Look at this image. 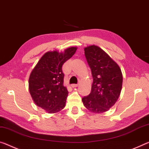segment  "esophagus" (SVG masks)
Returning a JSON list of instances; mask_svg holds the SVG:
<instances>
[{
    "instance_id": "1",
    "label": "esophagus",
    "mask_w": 149,
    "mask_h": 149,
    "mask_svg": "<svg viewBox=\"0 0 149 149\" xmlns=\"http://www.w3.org/2000/svg\"><path fill=\"white\" fill-rule=\"evenodd\" d=\"M71 86H72V87H74H74H76L78 86V84H74L71 85Z\"/></svg>"
}]
</instances>
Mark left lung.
<instances>
[{"label":"left lung","mask_w":149,"mask_h":149,"mask_svg":"<svg viewBox=\"0 0 149 149\" xmlns=\"http://www.w3.org/2000/svg\"><path fill=\"white\" fill-rule=\"evenodd\" d=\"M84 51L91 71L93 84L91 93L84 97L82 101L91 113H102L113 107L119 98L123 84L121 70L100 47L89 46Z\"/></svg>","instance_id":"8db88e82"}]
</instances>
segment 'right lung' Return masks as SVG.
Instances as JSON below:
<instances>
[{"label":"right lung","instance_id":"1","mask_svg":"<svg viewBox=\"0 0 149 149\" xmlns=\"http://www.w3.org/2000/svg\"><path fill=\"white\" fill-rule=\"evenodd\" d=\"M76 47L59 53L48 52L38 61L29 77V91L34 103L49 113L64 108L68 91L63 86L62 65L74 56Z\"/></svg>","mask_w":149,"mask_h":149}]
</instances>
